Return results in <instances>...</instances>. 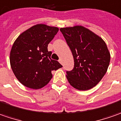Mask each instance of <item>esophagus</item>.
Listing matches in <instances>:
<instances>
[{
  "label": "esophagus",
  "mask_w": 121,
  "mask_h": 121,
  "mask_svg": "<svg viewBox=\"0 0 121 121\" xmlns=\"http://www.w3.org/2000/svg\"><path fill=\"white\" fill-rule=\"evenodd\" d=\"M59 62H60L61 65H63V62H62V60H61V59H60V60H59Z\"/></svg>",
  "instance_id": "obj_1"
}]
</instances>
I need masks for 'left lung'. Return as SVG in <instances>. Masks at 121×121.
I'll return each instance as SVG.
<instances>
[{
    "label": "left lung",
    "mask_w": 121,
    "mask_h": 121,
    "mask_svg": "<svg viewBox=\"0 0 121 121\" xmlns=\"http://www.w3.org/2000/svg\"><path fill=\"white\" fill-rule=\"evenodd\" d=\"M74 60V68L67 72L69 84L79 90L91 89L105 75L110 54L106 43L90 29L81 25L61 28Z\"/></svg>",
    "instance_id": "8db88e82"
}]
</instances>
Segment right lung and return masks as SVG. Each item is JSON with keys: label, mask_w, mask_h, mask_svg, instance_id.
I'll return each instance as SVG.
<instances>
[{"label": "right lung", "mask_w": 121, "mask_h": 121, "mask_svg": "<svg viewBox=\"0 0 121 121\" xmlns=\"http://www.w3.org/2000/svg\"><path fill=\"white\" fill-rule=\"evenodd\" d=\"M59 28L37 24L21 33L15 40L10 53V64L16 78L23 85L40 89L47 85L53 76L52 72L62 65L51 59L48 45Z\"/></svg>", "instance_id": "right-lung-1"}]
</instances>
